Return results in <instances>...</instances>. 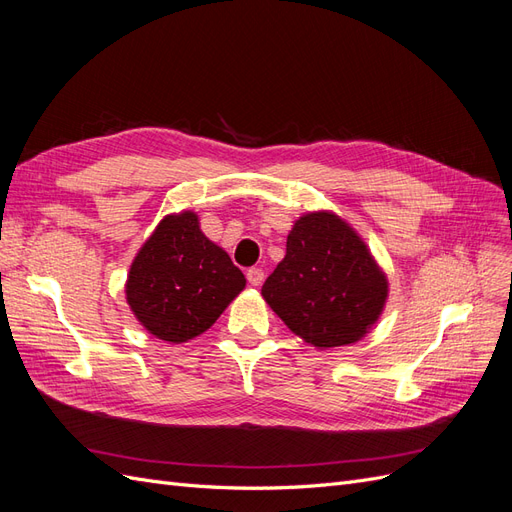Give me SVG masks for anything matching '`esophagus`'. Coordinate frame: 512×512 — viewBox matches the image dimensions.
<instances>
[{"mask_svg":"<svg viewBox=\"0 0 512 512\" xmlns=\"http://www.w3.org/2000/svg\"><path fill=\"white\" fill-rule=\"evenodd\" d=\"M247 282H250L252 286H260L262 282H265V271L262 269H258V267H252V269H247Z\"/></svg>","mask_w":512,"mask_h":512,"instance_id":"obj_1","label":"esophagus"}]
</instances>
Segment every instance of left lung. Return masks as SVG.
<instances>
[{"label": "left lung", "mask_w": 512, "mask_h": 512, "mask_svg": "<svg viewBox=\"0 0 512 512\" xmlns=\"http://www.w3.org/2000/svg\"><path fill=\"white\" fill-rule=\"evenodd\" d=\"M262 299L305 344L331 350L361 342L376 327L389 277L342 215L318 209L294 220Z\"/></svg>", "instance_id": "1"}]
</instances>
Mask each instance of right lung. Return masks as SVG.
Masks as SVG:
<instances>
[{
	"label": "right lung",
	"instance_id": "obj_1",
	"mask_svg": "<svg viewBox=\"0 0 512 512\" xmlns=\"http://www.w3.org/2000/svg\"><path fill=\"white\" fill-rule=\"evenodd\" d=\"M245 288V275L215 245L192 209L168 213L136 252L126 301L143 329L166 344L203 335Z\"/></svg>",
	"mask_w": 512,
	"mask_h": 512
}]
</instances>
